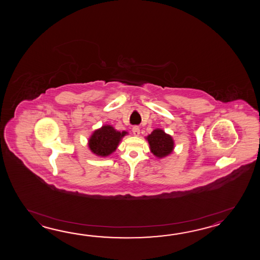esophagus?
<instances>
[{
	"mask_svg": "<svg viewBox=\"0 0 260 260\" xmlns=\"http://www.w3.org/2000/svg\"><path fill=\"white\" fill-rule=\"evenodd\" d=\"M132 132L134 134V136H136V137H138L139 136V134H140V129L138 126H134L132 128Z\"/></svg>",
	"mask_w": 260,
	"mask_h": 260,
	"instance_id": "esophagus-1",
	"label": "esophagus"
}]
</instances>
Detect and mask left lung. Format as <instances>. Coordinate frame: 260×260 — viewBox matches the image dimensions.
<instances>
[{"mask_svg": "<svg viewBox=\"0 0 260 260\" xmlns=\"http://www.w3.org/2000/svg\"><path fill=\"white\" fill-rule=\"evenodd\" d=\"M150 151L157 158H164L170 154L174 149V140L170 135L161 129H155L147 137Z\"/></svg>", "mask_w": 260, "mask_h": 260, "instance_id": "left-lung-1", "label": "left lung"}]
</instances>
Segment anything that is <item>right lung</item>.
Masks as SVG:
<instances>
[{"label": "right lung", "instance_id": "1", "mask_svg": "<svg viewBox=\"0 0 260 260\" xmlns=\"http://www.w3.org/2000/svg\"><path fill=\"white\" fill-rule=\"evenodd\" d=\"M126 132H119L111 125H103L95 130L89 138L88 146L94 154L107 157L116 150L121 139Z\"/></svg>", "mask_w": 260, "mask_h": 260}]
</instances>
